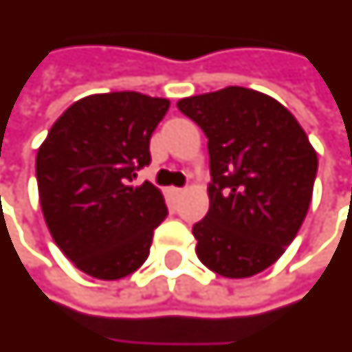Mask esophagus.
Returning a JSON list of instances; mask_svg holds the SVG:
<instances>
[{
  "mask_svg": "<svg viewBox=\"0 0 352 352\" xmlns=\"http://www.w3.org/2000/svg\"><path fill=\"white\" fill-rule=\"evenodd\" d=\"M170 191H173L174 195H182V193H184V191H186V189H184V187H173Z\"/></svg>",
  "mask_w": 352,
  "mask_h": 352,
  "instance_id": "1",
  "label": "esophagus"
}]
</instances>
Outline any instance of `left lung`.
Returning <instances> with one entry per match:
<instances>
[{
    "label": "left lung",
    "mask_w": 352,
    "mask_h": 352,
    "mask_svg": "<svg viewBox=\"0 0 352 352\" xmlns=\"http://www.w3.org/2000/svg\"><path fill=\"white\" fill-rule=\"evenodd\" d=\"M208 138L210 210L193 225L197 255L225 278L266 270L306 219L317 153L283 104L229 86L178 101Z\"/></svg>",
    "instance_id": "obj_1"
}]
</instances>
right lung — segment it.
I'll use <instances>...</instances> for the list:
<instances>
[{"label": "right lung", "instance_id": "right-lung-1", "mask_svg": "<svg viewBox=\"0 0 352 352\" xmlns=\"http://www.w3.org/2000/svg\"><path fill=\"white\" fill-rule=\"evenodd\" d=\"M170 107L138 91L84 97L48 131L35 173L45 221L65 257L97 279H122L150 255L168 214L157 187L135 186Z\"/></svg>", "mask_w": 352, "mask_h": 352}]
</instances>
